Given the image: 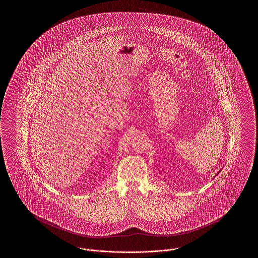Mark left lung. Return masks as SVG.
<instances>
[{
    "instance_id": "1",
    "label": "left lung",
    "mask_w": 258,
    "mask_h": 258,
    "mask_svg": "<svg viewBox=\"0 0 258 258\" xmlns=\"http://www.w3.org/2000/svg\"><path fill=\"white\" fill-rule=\"evenodd\" d=\"M218 174H219V173H218Z\"/></svg>"
}]
</instances>
